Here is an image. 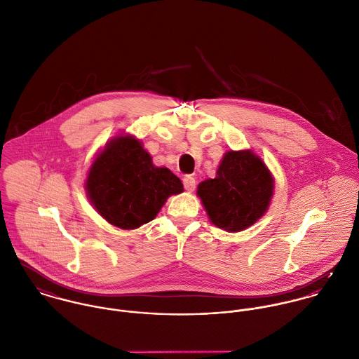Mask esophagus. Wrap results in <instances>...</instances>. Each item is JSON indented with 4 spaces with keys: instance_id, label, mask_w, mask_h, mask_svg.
I'll list each match as a JSON object with an SVG mask.
<instances>
[{
    "instance_id": "34e87169",
    "label": "esophagus",
    "mask_w": 359,
    "mask_h": 359,
    "mask_svg": "<svg viewBox=\"0 0 359 359\" xmlns=\"http://www.w3.org/2000/svg\"><path fill=\"white\" fill-rule=\"evenodd\" d=\"M184 188L188 191V192H194L195 188H196V180L192 177V175H185L184 180Z\"/></svg>"
}]
</instances>
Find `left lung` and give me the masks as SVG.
Listing matches in <instances>:
<instances>
[{
  "mask_svg": "<svg viewBox=\"0 0 359 359\" xmlns=\"http://www.w3.org/2000/svg\"><path fill=\"white\" fill-rule=\"evenodd\" d=\"M272 195L271 171L252 151L226 152L215 178L198 187L210 221L228 232L252 226L268 210Z\"/></svg>",
  "mask_w": 359,
  "mask_h": 359,
  "instance_id": "obj_1",
  "label": "left lung"
}]
</instances>
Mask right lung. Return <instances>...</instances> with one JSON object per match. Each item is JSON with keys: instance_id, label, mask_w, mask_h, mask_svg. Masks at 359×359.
Masks as SVG:
<instances>
[{"instance_id": "1", "label": "right lung", "mask_w": 359, "mask_h": 359, "mask_svg": "<svg viewBox=\"0 0 359 359\" xmlns=\"http://www.w3.org/2000/svg\"><path fill=\"white\" fill-rule=\"evenodd\" d=\"M86 189L103 218L121 229L152 221L171 195L184 191L181 180L152 157L133 135L109 141L94 160Z\"/></svg>"}]
</instances>
